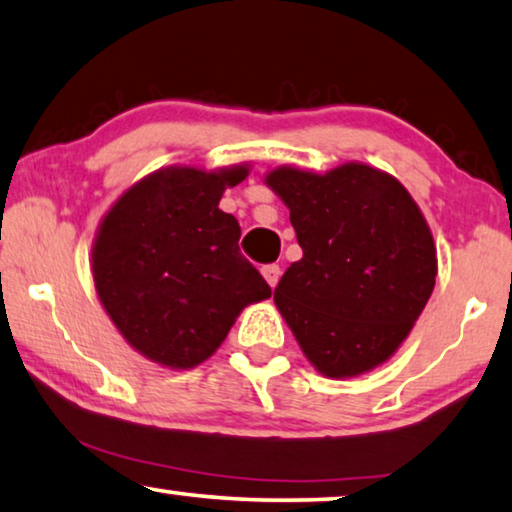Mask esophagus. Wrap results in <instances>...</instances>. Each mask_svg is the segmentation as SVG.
<instances>
[{
	"instance_id": "1",
	"label": "esophagus",
	"mask_w": 512,
	"mask_h": 512,
	"mask_svg": "<svg viewBox=\"0 0 512 512\" xmlns=\"http://www.w3.org/2000/svg\"><path fill=\"white\" fill-rule=\"evenodd\" d=\"M261 272H263V277H265V281H268V284L274 288L277 286V281H279V277H281V268L277 263H270V265H263L261 268Z\"/></svg>"
}]
</instances>
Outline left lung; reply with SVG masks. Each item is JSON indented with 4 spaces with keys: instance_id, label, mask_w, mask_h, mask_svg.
Wrapping results in <instances>:
<instances>
[{
    "instance_id": "1",
    "label": "left lung",
    "mask_w": 512,
    "mask_h": 512,
    "mask_svg": "<svg viewBox=\"0 0 512 512\" xmlns=\"http://www.w3.org/2000/svg\"><path fill=\"white\" fill-rule=\"evenodd\" d=\"M302 258L274 302L318 372L374 369L397 351L436 281V247L418 205L388 173L346 164L325 175L277 168Z\"/></svg>"
}]
</instances>
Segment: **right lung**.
I'll return each instance as SVG.
<instances>
[{
    "instance_id": "add662e5",
    "label": "right lung",
    "mask_w": 512,
    "mask_h": 512,
    "mask_svg": "<svg viewBox=\"0 0 512 512\" xmlns=\"http://www.w3.org/2000/svg\"><path fill=\"white\" fill-rule=\"evenodd\" d=\"M249 170L164 168L124 194L101 221L94 286L124 339L154 362L189 369L217 351L268 281L240 254V224L219 210Z\"/></svg>"
}]
</instances>
